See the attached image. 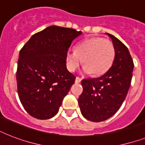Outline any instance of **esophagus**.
<instances>
[{
  "instance_id": "esophagus-1",
  "label": "esophagus",
  "mask_w": 145,
  "mask_h": 145,
  "mask_svg": "<svg viewBox=\"0 0 145 145\" xmlns=\"http://www.w3.org/2000/svg\"><path fill=\"white\" fill-rule=\"evenodd\" d=\"M81 78H80V77H76V79H75V83H76V84H79V83H80V82H81Z\"/></svg>"
}]
</instances>
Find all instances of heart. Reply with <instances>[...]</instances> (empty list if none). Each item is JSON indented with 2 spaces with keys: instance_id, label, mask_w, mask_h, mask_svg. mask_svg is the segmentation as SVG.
<instances>
[{
  "instance_id": "heart-1",
  "label": "heart",
  "mask_w": 145,
  "mask_h": 145,
  "mask_svg": "<svg viewBox=\"0 0 145 145\" xmlns=\"http://www.w3.org/2000/svg\"><path fill=\"white\" fill-rule=\"evenodd\" d=\"M115 56L112 42L101 37H91L80 42L75 51L69 50L65 56V65L69 71L74 72L81 64H84L83 71L100 76L108 71Z\"/></svg>"
}]
</instances>
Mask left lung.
Returning a JSON list of instances; mask_svg holds the SVG:
<instances>
[{"instance_id":"8db88e82","label":"left lung","mask_w":145,"mask_h":145,"mask_svg":"<svg viewBox=\"0 0 145 145\" xmlns=\"http://www.w3.org/2000/svg\"><path fill=\"white\" fill-rule=\"evenodd\" d=\"M115 56L112 65L102 76L84 79V91L78 99L80 109L86 119L104 121L112 117L121 107L130 87L134 68L128 48L114 35Z\"/></svg>"}]
</instances>
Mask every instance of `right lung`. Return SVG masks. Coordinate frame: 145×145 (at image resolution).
<instances>
[{
	"mask_svg": "<svg viewBox=\"0 0 145 145\" xmlns=\"http://www.w3.org/2000/svg\"><path fill=\"white\" fill-rule=\"evenodd\" d=\"M81 34L73 28L52 25L31 36L21 49L17 89L31 116L47 120L58 113L76 78L66 68V53Z\"/></svg>",
	"mask_w": 145,
	"mask_h": 145,
	"instance_id": "obj_1",
	"label": "right lung"
}]
</instances>
